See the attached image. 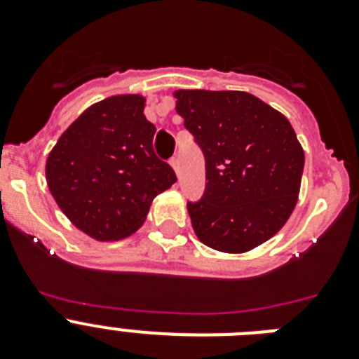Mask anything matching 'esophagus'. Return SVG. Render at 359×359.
<instances>
[{
    "instance_id": "esophagus-1",
    "label": "esophagus",
    "mask_w": 359,
    "mask_h": 359,
    "mask_svg": "<svg viewBox=\"0 0 359 359\" xmlns=\"http://www.w3.org/2000/svg\"><path fill=\"white\" fill-rule=\"evenodd\" d=\"M170 167H172V169L176 170V174L180 172V158H177V156L170 158Z\"/></svg>"
}]
</instances>
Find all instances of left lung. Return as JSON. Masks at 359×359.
<instances>
[{
    "mask_svg": "<svg viewBox=\"0 0 359 359\" xmlns=\"http://www.w3.org/2000/svg\"><path fill=\"white\" fill-rule=\"evenodd\" d=\"M174 97L207 167L205 194L187 203L196 236L217 252L257 248L298 201L304 149L290 120L246 91L177 90Z\"/></svg>",
    "mask_w": 359,
    "mask_h": 359,
    "instance_id": "left-lung-1",
    "label": "left lung"
}]
</instances>
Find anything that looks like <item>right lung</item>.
Wrapping results in <instances>:
<instances>
[{
    "label": "right lung",
    "instance_id": "obj_1",
    "mask_svg": "<svg viewBox=\"0 0 359 359\" xmlns=\"http://www.w3.org/2000/svg\"><path fill=\"white\" fill-rule=\"evenodd\" d=\"M142 95L93 104L66 129L46 160V183L66 217L97 241L129 237L152 199L176 182L152 151L156 128Z\"/></svg>",
    "mask_w": 359,
    "mask_h": 359
}]
</instances>
